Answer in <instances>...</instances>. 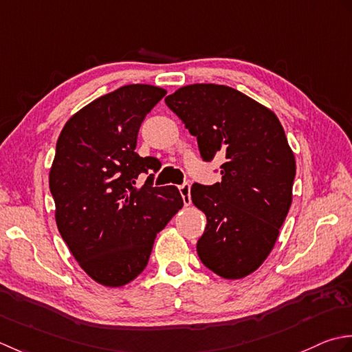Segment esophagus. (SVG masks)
<instances>
[{
  "label": "esophagus",
  "mask_w": 352,
  "mask_h": 352,
  "mask_svg": "<svg viewBox=\"0 0 352 352\" xmlns=\"http://www.w3.org/2000/svg\"><path fill=\"white\" fill-rule=\"evenodd\" d=\"M179 191H181V196H182V200H184V205H185V206L191 205V197H190L191 186H190V184H184V185L179 186Z\"/></svg>",
  "instance_id": "obj_1"
}]
</instances>
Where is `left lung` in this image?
Wrapping results in <instances>:
<instances>
[{"label":"left lung","mask_w":352,"mask_h":352,"mask_svg":"<svg viewBox=\"0 0 352 352\" xmlns=\"http://www.w3.org/2000/svg\"><path fill=\"white\" fill-rule=\"evenodd\" d=\"M166 103L196 136L205 161L225 160L221 182L191 186L192 204L206 216L200 261L225 279L254 274L274 249L293 199L296 161L281 123L225 85H186Z\"/></svg>","instance_id":"left-lung-1"}]
</instances>
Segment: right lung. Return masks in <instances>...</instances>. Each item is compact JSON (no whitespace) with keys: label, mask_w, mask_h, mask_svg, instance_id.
Listing matches in <instances>:
<instances>
[{"label":"right lung","mask_w":352,"mask_h":352,"mask_svg":"<svg viewBox=\"0 0 352 352\" xmlns=\"http://www.w3.org/2000/svg\"><path fill=\"white\" fill-rule=\"evenodd\" d=\"M166 94L121 86L77 111L57 140L48 177L56 225L78 266L104 287H123L146 269L156 234L184 206L173 185L135 186L161 167L135 147L142 120Z\"/></svg>","instance_id":"add662e5"}]
</instances>
